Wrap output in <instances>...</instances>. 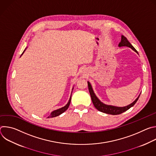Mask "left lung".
I'll return each mask as SVG.
<instances>
[{"label":"left lung","mask_w":156,"mask_h":156,"mask_svg":"<svg viewBox=\"0 0 156 156\" xmlns=\"http://www.w3.org/2000/svg\"><path fill=\"white\" fill-rule=\"evenodd\" d=\"M123 46L130 48L133 51H134L138 54L137 51L135 49L134 47L131 45L130 42L126 39V37H125L124 36L122 35L121 41L119 44V47L120 48V47H123ZM87 85H88L89 91H90L91 98L92 99V102H93L94 107L99 111H101V112H102L103 113L110 114V115H119V114H120L125 112V111H126L127 110H128L129 108H131V107H133L135 104V103L138 100V98L141 94H140L138 96V97L130 104H129L126 106H125V107H117V106H114V105H107V104H104L103 102H102L96 96V94L93 90L92 86H91V83L89 81H87Z\"/></svg>","instance_id":"left-lung-1"}]
</instances>
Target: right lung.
<instances>
[{
  "instance_id": "1",
  "label": "right lung",
  "mask_w": 156,
  "mask_h": 156,
  "mask_svg": "<svg viewBox=\"0 0 156 156\" xmlns=\"http://www.w3.org/2000/svg\"><path fill=\"white\" fill-rule=\"evenodd\" d=\"M27 48L24 50L23 52L22 53V54L21 55V56L23 54V53H24L25 51H26ZM73 90V89H72V90ZM71 98H72V94H71V96H70V98L69 101V102H68L67 104H66L64 107H62V108H58V109H57V110H55L52 111V112L51 113L50 115H49L48 118H53V117L58 116V115H60V114H62V113H63V112H65V111H66V110L68 109V108H69V105H70V102H71Z\"/></svg>"
}]
</instances>
